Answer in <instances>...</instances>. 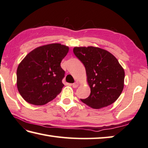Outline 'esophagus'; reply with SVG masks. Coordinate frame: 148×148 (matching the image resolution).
Masks as SVG:
<instances>
[{
  "instance_id": "obj_1",
  "label": "esophagus",
  "mask_w": 148,
  "mask_h": 148,
  "mask_svg": "<svg viewBox=\"0 0 148 148\" xmlns=\"http://www.w3.org/2000/svg\"><path fill=\"white\" fill-rule=\"evenodd\" d=\"M78 85H79V83L76 82H75V83H73V84H72V87H73L74 88H76V87H78Z\"/></svg>"
}]
</instances>
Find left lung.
I'll return each mask as SVG.
<instances>
[{
  "mask_svg": "<svg viewBox=\"0 0 148 148\" xmlns=\"http://www.w3.org/2000/svg\"><path fill=\"white\" fill-rule=\"evenodd\" d=\"M73 52L83 63L90 94L81 101L93 109L113 103L124 87L125 72L119 61L108 51L95 47H74Z\"/></svg>",
  "mask_w": 148,
  "mask_h": 148,
  "instance_id": "left-lung-1",
  "label": "left lung"
}]
</instances>
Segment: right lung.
<instances>
[{"mask_svg": "<svg viewBox=\"0 0 148 148\" xmlns=\"http://www.w3.org/2000/svg\"><path fill=\"white\" fill-rule=\"evenodd\" d=\"M69 47L52 43L35 48L21 61L17 70V86L24 100L42 106L53 100L64 86L61 62Z\"/></svg>", "mask_w": 148, "mask_h": 148, "instance_id": "obj_1", "label": "right lung"}]
</instances>
